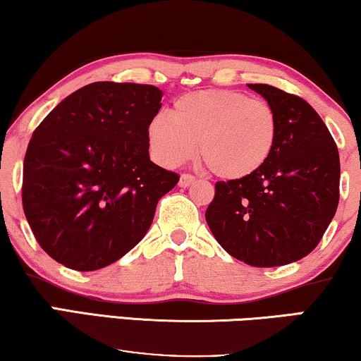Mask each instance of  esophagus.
<instances>
[{"mask_svg": "<svg viewBox=\"0 0 361 361\" xmlns=\"http://www.w3.org/2000/svg\"><path fill=\"white\" fill-rule=\"evenodd\" d=\"M192 183H195V176L192 175H181L180 176V188H188V186H191Z\"/></svg>", "mask_w": 361, "mask_h": 361, "instance_id": "esophagus-1", "label": "esophagus"}]
</instances>
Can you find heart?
I'll list each match as a JSON object with an SVG mask.
<instances>
[{"label":"heart","mask_w":361,"mask_h":361,"mask_svg":"<svg viewBox=\"0 0 361 361\" xmlns=\"http://www.w3.org/2000/svg\"><path fill=\"white\" fill-rule=\"evenodd\" d=\"M278 121L265 101L240 91L204 90L178 98L171 118L155 116L147 137L152 155L165 166H180L197 152L211 173L242 180L257 173L275 149Z\"/></svg>","instance_id":"obj_1"}]
</instances>
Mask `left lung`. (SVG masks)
<instances>
[{
    "mask_svg": "<svg viewBox=\"0 0 361 361\" xmlns=\"http://www.w3.org/2000/svg\"><path fill=\"white\" fill-rule=\"evenodd\" d=\"M247 86L275 111V149L257 173L216 183L206 222L237 260L281 267L309 255L334 219L338 150L321 116L302 98L270 85Z\"/></svg>",
    "mask_w": 361,
    "mask_h": 361,
    "instance_id": "left-lung-1",
    "label": "left lung"
}]
</instances>
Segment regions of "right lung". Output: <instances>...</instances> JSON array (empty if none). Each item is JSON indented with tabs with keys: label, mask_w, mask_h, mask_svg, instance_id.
Returning a JSON list of instances; mask_svg holds the SVG:
<instances>
[{
	"label": "right lung",
	"mask_w": 361,
	"mask_h": 361,
	"mask_svg": "<svg viewBox=\"0 0 361 361\" xmlns=\"http://www.w3.org/2000/svg\"><path fill=\"white\" fill-rule=\"evenodd\" d=\"M164 91L96 81L67 96L34 130L23 207L35 240L67 268L118 262L149 231L157 202L180 176L149 155V123Z\"/></svg>",
	"instance_id": "1"
}]
</instances>
